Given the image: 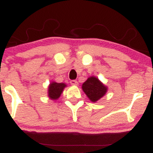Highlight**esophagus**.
<instances>
[{
    "instance_id": "34e87169",
    "label": "esophagus",
    "mask_w": 153,
    "mask_h": 153,
    "mask_svg": "<svg viewBox=\"0 0 153 153\" xmlns=\"http://www.w3.org/2000/svg\"><path fill=\"white\" fill-rule=\"evenodd\" d=\"M71 85H78V82L77 81V80H71Z\"/></svg>"
}]
</instances>
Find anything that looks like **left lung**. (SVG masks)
<instances>
[{
    "instance_id": "obj_1",
    "label": "left lung",
    "mask_w": 153,
    "mask_h": 153,
    "mask_svg": "<svg viewBox=\"0 0 153 153\" xmlns=\"http://www.w3.org/2000/svg\"><path fill=\"white\" fill-rule=\"evenodd\" d=\"M82 89L91 101L95 103L105 96L108 87L96 77L91 76L82 83Z\"/></svg>"
}]
</instances>
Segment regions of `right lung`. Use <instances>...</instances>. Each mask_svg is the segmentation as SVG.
I'll return each mask as SVG.
<instances>
[{
	"label": "right lung",
	"mask_w": 153,
	"mask_h": 153,
	"mask_svg": "<svg viewBox=\"0 0 153 153\" xmlns=\"http://www.w3.org/2000/svg\"><path fill=\"white\" fill-rule=\"evenodd\" d=\"M67 87V85L64 82H57L55 81L51 82L48 86V97L50 99L57 100L60 97L61 94L64 91V88Z\"/></svg>",
	"instance_id": "add662e5"
}]
</instances>
